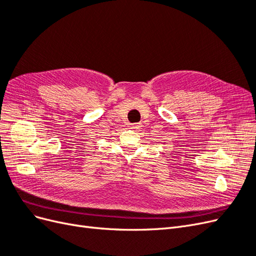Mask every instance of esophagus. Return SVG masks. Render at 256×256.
Wrapping results in <instances>:
<instances>
[{"label":"esophagus","instance_id":"1","mask_svg":"<svg viewBox=\"0 0 256 256\" xmlns=\"http://www.w3.org/2000/svg\"><path fill=\"white\" fill-rule=\"evenodd\" d=\"M131 127H132V128H138V127H140V124H138V122L132 124V125H131Z\"/></svg>","mask_w":256,"mask_h":256}]
</instances>
